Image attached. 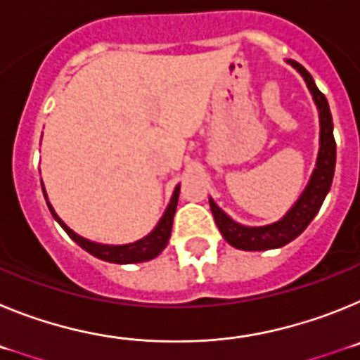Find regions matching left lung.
<instances>
[{
	"instance_id": "1",
	"label": "left lung",
	"mask_w": 360,
	"mask_h": 360,
	"mask_svg": "<svg viewBox=\"0 0 360 360\" xmlns=\"http://www.w3.org/2000/svg\"><path fill=\"white\" fill-rule=\"evenodd\" d=\"M290 65L297 68V72L303 75L308 90L311 91L314 101L319 108L321 149L319 157H317V167L301 198L295 202L288 214L278 224L265 225V227H243V225L232 221L212 200H209L219 232L224 234V238L232 247L241 250L279 249L283 245L290 243L310 225L311 219L316 218L324 198L328 195L330 186H332L333 171H335V139H333V120L328 101H326L323 91H319V88L303 65H299L297 61H290Z\"/></svg>"
}]
</instances>
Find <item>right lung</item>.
I'll return each instance as SVG.
<instances>
[{"instance_id":"1","label":"right lung","mask_w":360,"mask_h":360,"mask_svg":"<svg viewBox=\"0 0 360 360\" xmlns=\"http://www.w3.org/2000/svg\"><path fill=\"white\" fill-rule=\"evenodd\" d=\"M178 193H180V187H176L173 193V198H171L169 207L165 209L164 216L158 221V225L155 227V231L151 234L144 238V240H139L135 243L129 245H98L94 243V241H88L84 238L77 236L75 232L70 231L65 224H63L61 219L57 218V214L53 212L52 205L49 203V209L52 211L53 218L59 221L63 229L66 231L70 238H72L79 247L86 250V252H90L91 256L98 257V259H103V262H110V263H119V265H126V263H141V262H148V259H153V257H157L162 250L165 249V245H167V240L171 236V227H173V216L174 211H176V203H178Z\"/></svg>"}]
</instances>
